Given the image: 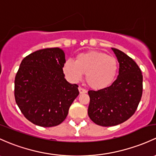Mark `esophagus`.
Returning a JSON list of instances; mask_svg holds the SVG:
<instances>
[{"mask_svg": "<svg viewBox=\"0 0 156 156\" xmlns=\"http://www.w3.org/2000/svg\"><path fill=\"white\" fill-rule=\"evenodd\" d=\"M78 90H79V93H81V94H82V93H86L87 92L86 90L83 89V88H82V87H81L78 88Z\"/></svg>", "mask_w": 156, "mask_h": 156, "instance_id": "esophagus-1", "label": "esophagus"}]
</instances>
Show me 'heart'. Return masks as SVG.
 Listing matches in <instances>:
<instances>
[{"mask_svg":"<svg viewBox=\"0 0 156 156\" xmlns=\"http://www.w3.org/2000/svg\"><path fill=\"white\" fill-rule=\"evenodd\" d=\"M63 73L72 82H78L86 74V82L94 90L108 87L115 80L118 71L117 59L98 51H87L77 55L75 62L68 60Z\"/></svg>","mask_w":156,"mask_h":156,"instance_id":"heart-1","label":"heart"}]
</instances>
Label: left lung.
Here are the masks:
<instances>
[{"label":"left lung","mask_w":156,"mask_h":156,"mask_svg":"<svg viewBox=\"0 0 156 156\" xmlns=\"http://www.w3.org/2000/svg\"><path fill=\"white\" fill-rule=\"evenodd\" d=\"M119 63V75L111 86L89 90L88 115L101 126L122 123L135 113L143 93V75L137 63L124 52L112 48Z\"/></svg>","instance_id":"obj_1"}]
</instances>
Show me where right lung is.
Returning a JSON list of instances; mask_svg holds the SVG:
<instances>
[{
	"label": "right lung",
	"mask_w": 156,
	"mask_h": 156,
	"mask_svg": "<svg viewBox=\"0 0 156 156\" xmlns=\"http://www.w3.org/2000/svg\"><path fill=\"white\" fill-rule=\"evenodd\" d=\"M65 62L64 52L59 48L41 49L22 60L15 78V99L32 123L58 126L79 94L78 85L65 79Z\"/></svg>",
	"instance_id": "right-lung-1"
}]
</instances>
